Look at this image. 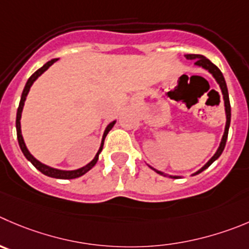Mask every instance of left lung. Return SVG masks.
<instances>
[{
  "label": "left lung",
  "instance_id": "obj_1",
  "mask_svg": "<svg viewBox=\"0 0 249 249\" xmlns=\"http://www.w3.org/2000/svg\"><path fill=\"white\" fill-rule=\"evenodd\" d=\"M184 57L187 58V60H194V65L198 66V67H202L204 68V70H207L208 72L210 73V74L213 75V77L215 78V80H216V83L219 84L220 89H221V93H222V96H224V104H225V113H226V124H225V132H224V136H222V139L221 142H220V145L219 148H217L216 153L213 155V158L210 159L209 161L207 162V164L204 165V166L202 167L200 170H198L197 172H194V175H198L200 174L202 171H204L205 169H208V167L210 166V165L213 164V162L216 160L217 158H219L220 155L222 154V151H224L225 149V145H226V141H227V134H229V127H230V122H231V106H230V99H229V91H227V87H226V82H225V78L224 75H222L221 71L219 70V68L216 67V66L214 65L213 62H210L209 60H208L207 57H204L203 55H194V53H191V55H186ZM150 169H153V167L150 166ZM154 171L158 172L159 175H162V176H169L171 177V178H181L179 176H171V175H166L164 174V172L161 171H158V170L153 169Z\"/></svg>",
  "mask_w": 249,
  "mask_h": 249
}]
</instances>
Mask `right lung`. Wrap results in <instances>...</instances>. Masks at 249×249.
<instances>
[{"label": "right lung", "instance_id": "obj_1", "mask_svg": "<svg viewBox=\"0 0 249 249\" xmlns=\"http://www.w3.org/2000/svg\"><path fill=\"white\" fill-rule=\"evenodd\" d=\"M58 58H53V60L49 61V62L45 63L44 66H42L41 68H39V70L36 71V72L34 73V74L32 75V77L28 79L27 84H25L24 89H23V93H22V98H20V103H19V106H18V110H17V120H16V128H17V138H18V143H19V146L20 149H22L23 154H24L25 158L29 160L30 162H32L33 165H34L35 167H36L37 170H39L41 174L46 175V176L49 177H53V178H60V179H72V178H77V177H80L83 176L84 174H87L88 171L90 169H93L94 166H95V164L98 162V159H99V154L101 153V150H103V146H104V141H105L106 136H107L108 132L111 131V128L113 127V124L116 123V121H112L111 123H108V126L106 127L105 132H104V136H103V141H101V144H100V148H99L98 153H96L95 158L91 160L89 164H87L85 166L80 167V169H77V170H72V171H66V170H58V169H53V167H50L47 166V165L42 164V162H40L39 160H36V159L34 158V156L32 155V154L29 153V150H28L27 145H25L24 143V139H23V136H22V129H20V117H22V111H23V106H24V103H25V99H27V95L28 93H29L30 90V87L33 85V83L35 82V80L37 79V78L40 77V75L42 74V73L45 72V71L47 70V68L50 67L51 65H53V63L57 61Z\"/></svg>", "mask_w": 249, "mask_h": 249}]
</instances>
